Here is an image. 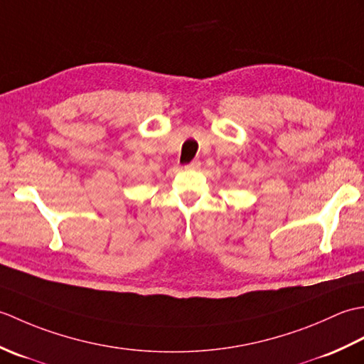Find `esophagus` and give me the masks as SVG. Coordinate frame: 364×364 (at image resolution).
<instances>
[{
  "mask_svg": "<svg viewBox=\"0 0 364 364\" xmlns=\"http://www.w3.org/2000/svg\"><path fill=\"white\" fill-rule=\"evenodd\" d=\"M200 166H202V164H200V161H192L191 164L184 166V168H186V170H198Z\"/></svg>",
  "mask_w": 364,
  "mask_h": 364,
  "instance_id": "1",
  "label": "esophagus"
}]
</instances>
